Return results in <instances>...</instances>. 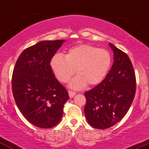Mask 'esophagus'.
I'll list each match as a JSON object with an SVG mask.
<instances>
[{"label":"esophagus","mask_w":149,"mask_h":149,"mask_svg":"<svg viewBox=\"0 0 149 149\" xmlns=\"http://www.w3.org/2000/svg\"><path fill=\"white\" fill-rule=\"evenodd\" d=\"M69 97H71V98H72L75 95H76V92H73V91H71V90H69Z\"/></svg>","instance_id":"esophagus-1"}]
</instances>
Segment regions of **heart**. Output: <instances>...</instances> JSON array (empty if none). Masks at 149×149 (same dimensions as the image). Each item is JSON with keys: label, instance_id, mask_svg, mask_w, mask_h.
Instances as JSON below:
<instances>
[{"label": "heart", "instance_id": "1", "mask_svg": "<svg viewBox=\"0 0 149 149\" xmlns=\"http://www.w3.org/2000/svg\"><path fill=\"white\" fill-rule=\"evenodd\" d=\"M112 62L109 50L90 45H79L70 48L66 55L55 54L50 66L55 76L61 83H67L76 73L70 83L74 89L85 85L96 86L107 76Z\"/></svg>", "mask_w": 149, "mask_h": 149}]
</instances>
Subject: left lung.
<instances>
[{
    "mask_svg": "<svg viewBox=\"0 0 149 149\" xmlns=\"http://www.w3.org/2000/svg\"><path fill=\"white\" fill-rule=\"evenodd\" d=\"M114 61L102 83L85 92L84 112L89 124L97 129L112 127L129 110L136 92V76L130 59L113 44Z\"/></svg>",
    "mask_w": 149,
    "mask_h": 149,
    "instance_id": "8db88e82",
    "label": "left lung"
}]
</instances>
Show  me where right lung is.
<instances>
[{"label": "right lung", "instance_id": "add662e5", "mask_svg": "<svg viewBox=\"0 0 149 149\" xmlns=\"http://www.w3.org/2000/svg\"><path fill=\"white\" fill-rule=\"evenodd\" d=\"M64 41L44 40L27 47L13 70L12 90L17 106L25 118L38 127L57 125L69 99L50 66L51 59Z\"/></svg>", "mask_w": 149, "mask_h": 149}]
</instances>
